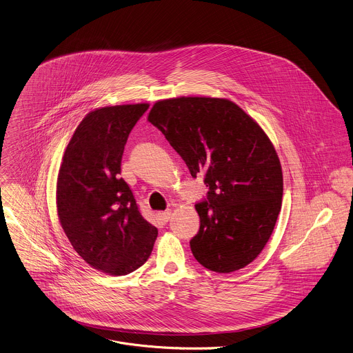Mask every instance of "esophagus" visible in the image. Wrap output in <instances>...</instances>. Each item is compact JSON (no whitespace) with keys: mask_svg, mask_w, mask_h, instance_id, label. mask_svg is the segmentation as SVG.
<instances>
[{"mask_svg":"<svg viewBox=\"0 0 353 353\" xmlns=\"http://www.w3.org/2000/svg\"><path fill=\"white\" fill-rule=\"evenodd\" d=\"M170 216H172V212L170 210H165V212H161L159 213V219L163 221V223H168L170 220Z\"/></svg>","mask_w":353,"mask_h":353,"instance_id":"esophagus-1","label":"esophagus"}]
</instances>
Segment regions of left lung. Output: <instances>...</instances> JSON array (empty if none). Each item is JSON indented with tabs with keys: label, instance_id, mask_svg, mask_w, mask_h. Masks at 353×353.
<instances>
[{
	"label": "left lung",
	"instance_id": "obj_1",
	"mask_svg": "<svg viewBox=\"0 0 353 353\" xmlns=\"http://www.w3.org/2000/svg\"><path fill=\"white\" fill-rule=\"evenodd\" d=\"M148 121L209 187L191 252L205 268L230 274L250 264L275 228L283 174L274 144L239 105L217 97L157 101Z\"/></svg>",
	"mask_w": 353,
	"mask_h": 353
}]
</instances>
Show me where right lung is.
Here are the masks:
<instances>
[{
  "label": "right lung",
  "instance_id": "add662e5",
  "mask_svg": "<svg viewBox=\"0 0 353 353\" xmlns=\"http://www.w3.org/2000/svg\"><path fill=\"white\" fill-rule=\"evenodd\" d=\"M147 110L140 103L90 111L75 129L57 176V216L70 243L92 268L115 276L141 267L158 236L119 176L129 133Z\"/></svg>",
  "mask_w": 353,
  "mask_h": 353
}]
</instances>
